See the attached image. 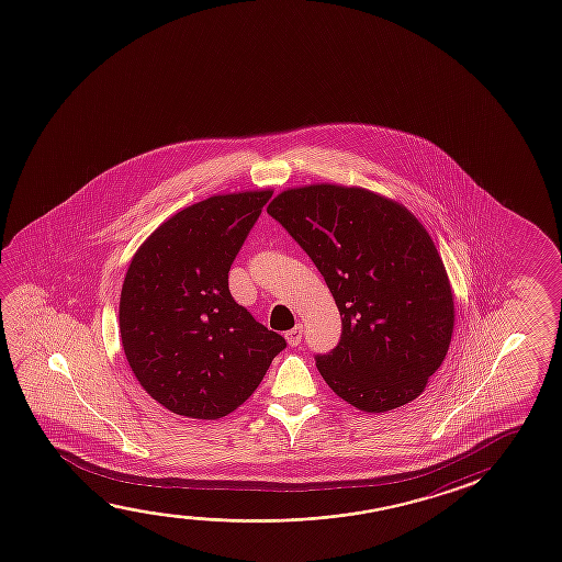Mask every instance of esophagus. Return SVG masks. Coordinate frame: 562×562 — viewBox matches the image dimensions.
Returning a JSON list of instances; mask_svg holds the SVG:
<instances>
[{
  "mask_svg": "<svg viewBox=\"0 0 562 562\" xmlns=\"http://www.w3.org/2000/svg\"><path fill=\"white\" fill-rule=\"evenodd\" d=\"M303 337V327L302 325H295L292 330H288L285 333V340H288V345L290 346H300L302 345Z\"/></svg>",
  "mask_w": 562,
  "mask_h": 562,
  "instance_id": "34e87169",
  "label": "esophagus"
}]
</instances>
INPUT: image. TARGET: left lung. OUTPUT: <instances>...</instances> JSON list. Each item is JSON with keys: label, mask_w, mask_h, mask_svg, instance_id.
I'll list each match as a JSON object with an SVG mask.
<instances>
[{"label": "left lung", "mask_w": 562, "mask_h": 562, "mask_svg": "<svg viewBox=\"0 0 562 562\" xmlns=\"http://www.w3.org/2000/svg\"><path fill=\"white\" fill-rule=\"evenodd\" d=\"M268 214L313 260L342 317L315 355L346 403L385 413L418 397L448 355L453 295L430 235L405 206L337 184L284 190Z\"/></svg>", "instance_id": "left-lung-1"}]
</instances>
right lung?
Segmentation results:
<instances>
[{
    "instance_id": "right-lung-1",
    "label": "right lung",
    "mask_w": 562,
    "mask_h": 562,
    "mask_svg": "<svg viewBox=\"0 0 562 562\" xmlns=\"http://www.w3.org/2000/svg\"><path fill=\"white\" fill-rule=\"evenodd\" d=\"M270 190L202 200L159 225L130 262L121 337L130 368L175 415L216 420L259 387L285 338L229 292V268Z\"/></svg>"
}]
</instances>
